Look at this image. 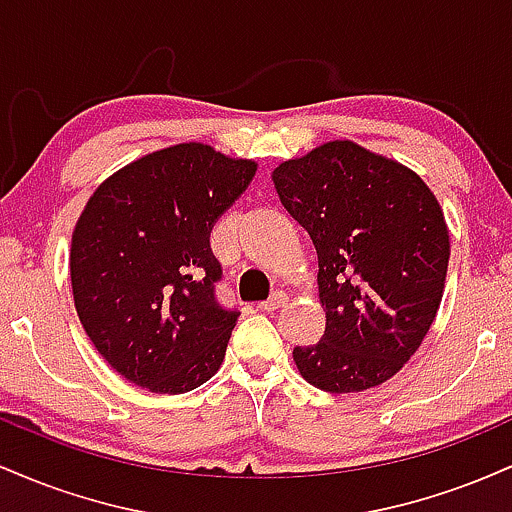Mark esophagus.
Masks as SVG:
<instances>
[{
	"label": "esophagus",
	"mask_w": 512,
	"mask_h": 512,
	"mask_svg": "<svg viewBox=\"0 0 512 512\" xmlns=\"http://www.w3.org/2000/svg\"><path fill=\"white\" fill-rule=\"evenodd\" d=\"M286 301H289V296H286L284 291H276L274 296L269 298V301H262L260 305H257V308L264 310V313H272V310H279Z\"/></svg>",
	"instance_id": "1"
}]
</instances>
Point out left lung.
I'll return each instance as SVG.
<instances>
[{
    "label": "left lung",
    "instance_id": "obj_1",
    "mask_svg": "<svg viewBox=\"0 0 512 512\" xmlns=\"http://www.w3.org/2000/svg\"><path fill=\"white\" fill-rule=\"evenodd\" d=\"M281 204L313 238L325 334L296 346L310 385L334 395L383 385L416 354L443 301L450 233L414 170L349 139L272 173Z\"/></svg>",
    "mask_w": 512,
    "mask_h": 512
}]
</instances>
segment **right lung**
I'll use <instances>...</instances> for the list:
<instances>
[{"label": "right lung", "instance_id": "1", "mask_svg": "<svg viewBox=\"0 0 512 512\" xmlns=\"http://www.w3.org/2000/svg\"><path fill=\"white\" fill-rule=\"evenodd\" d=\"M255 170L209 144H175L120 168L86 202L69 252L76 315L129 383L182 395L221 368L240 313L216 301L209 236Z\"/></svg>", "mask_w": 512, "mask_h": 512}]
</instances>
